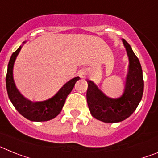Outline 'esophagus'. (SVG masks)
<instances>
[{
    "label": "esophagus",
    "mask_w": 158,
    "mask_h": 158,
    "mask_svg": "<svg viewBox=\"0 0 158 158\" xmlns=\"http://www.w3.org/2000/svg\"><path fill=\"white\" fill-rule=\"evenodd\" d=\"M79 75H80L81 77L84 78L86 76V75H87V73H86V71L85 70V69H81V70L79 72Z\"/></svg>",
    "instance_id": "1"
}]
</instances>
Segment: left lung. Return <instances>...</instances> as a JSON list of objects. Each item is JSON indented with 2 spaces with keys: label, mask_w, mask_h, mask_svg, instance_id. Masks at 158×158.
Listing matches in <instances>:
<instances>
[{
  "label": "left lung",
  "mask_w": 158,
  "mask_h": 158,
  "mask_svg": "<svg viewBox=\"0 0 158 158\" xmlns=\"http://www.w3.org/2000/svg\"><path fill=\"white\" fill-rule=\"evenodd\" d=\"M122 41L129 59L127 76L122 96L111 98L94 82L87 80L86 97L90 113L95 118L107 123L121 122L131 116L140 103L144 89L142 69L139 58L129 43L123 39Z\"/></svg>",
  "instance_id": "obj_1"
}]
</instances>
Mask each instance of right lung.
Listing matches in <instances>:
<instances>
[{"instance_id": "obj_1", "label": "right lung", "mask_w": 158, "mask_h": 158, "mask_svg": "<svg viewBox=\"0 0 158 158\" xmlns=\"http://www.w3.org/2000/svg\"><path fill=\"white\" fill-rule=\"evenodd\" d=\"M25 43V42H23ZM22 48L19 47L11 56L8 65L6 75V89L8 98L18 112L24 118L34 122H44L55 118L61 112L67 96L80 77H76L63 85L54 96L43 101L33 102L28 100L20 93L17 89L13 78V66L18 54Z\"/></svg>"}]
</instances>
